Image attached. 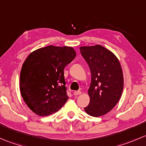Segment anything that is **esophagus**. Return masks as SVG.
Listing matches in <instances>:
<instances>
[{
	"instance_id": "esophagus-1",
	"label": "esophagus",
	"mask_w": 146,
	"mask_h": 146,
	"mask_svg": "<svg viewBox=\"0 0 146 146\" xmlns=\"http://www.w3.org/2000/svg\"><path fill=\"white\" fill-rule=\"evenodd\" d=\"M80 94H81V92H80V91H75V92H73V95H76V96L80 95Z\"/></svg>"
}]
</instances>
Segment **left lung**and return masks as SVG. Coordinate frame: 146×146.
<instances>
[{
  "instance_id": "1",
  "label": "left lung",
  "mask_w": 146,
  "mask_h": 146,
  "mask_svg": "<svg viewBox=\"0 0 146 146\" xmlns=\"http://www.w3.org/2000/svg\"><path fill=\"white\" fill-rule=\"evenodd\" d=\"M80 51L91 72L88 90L90 101L85 107L92 117L103 116L116 106L123 88V77L118 58L101 45L80 46Z\"/></svg>"
}]
</instances>
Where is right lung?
<instances>
[{
	"label": "right lung",
	"mask_w": 146,
	"mask_h": 146,
	"mask_svg": "<svg viewBox=\"0 0 146 146\" xmlns=\"http://www.w3.org/2000/svg\"><path fill=\"white\" fill-rule=\"evenodd\" d=\"M72 47L48 46L31 53L20 72V89L25 102L37 115L56 112L68 99L64 68L75 58Z\"/></svg>",
	"instance_id": "add662e5"
}]
</instances>
